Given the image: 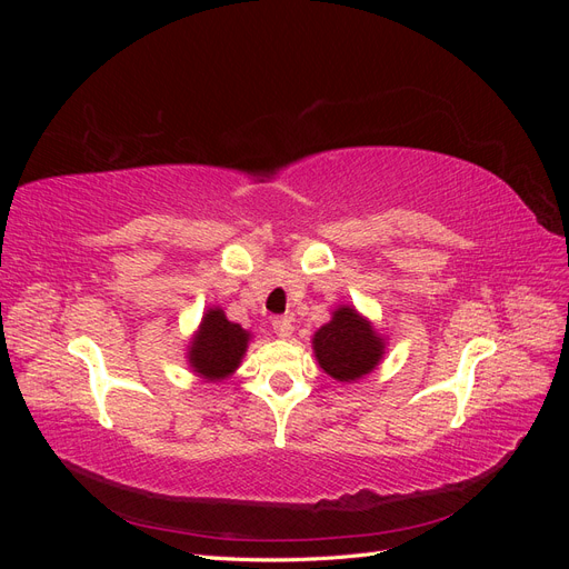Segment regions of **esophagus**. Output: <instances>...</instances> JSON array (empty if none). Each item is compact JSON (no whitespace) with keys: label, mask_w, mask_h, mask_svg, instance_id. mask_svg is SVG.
Wrapping results in <instances>:
<instances>
[{"label":"esophagus","mask_w":569,"mask_h":569,"mask_svg":"<svg viewBox=\"0 0 569 569\" xmlns=\"http://www.w3.org/2000/svg\"><path fill=\"white\" fill-rule=\"evenodd\" d=\"M272 330L278 337L287 339V337H291V332H295V325H291V320L287 316H278V318H272Z\"/></svg>","instance_id":"esophagus-1"}]
</instances>
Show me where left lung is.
I'll return each mask as SVG.
<instances>
[{
  "instance_id": "8db88e82",
  "label": "left lung",
  "mask_w": 569,
  "mask_h": 569,
  "mask_svg": "<svg viewBox=\"0 0 569 569\" xmlns=\"http://www.w3.org/2000/svg\"><path fill=\"white\" fill-rule=\"evenodd\" d=\"M313 351L320 368L339 382H353L380 363L385 343L368 320L353 308H337L332 320L313 337Z\"/></svg>"
}]
</instances>
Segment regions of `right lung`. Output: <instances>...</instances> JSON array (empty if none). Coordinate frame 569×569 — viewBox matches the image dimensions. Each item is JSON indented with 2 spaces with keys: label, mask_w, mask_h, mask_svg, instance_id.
Segmentation results:
<instances>
[{
  "label": "right lung",
  "mask_w": 569,
  "mask_h": 569,
  "mask_svg": "<svg viewBox=\"0 0 569 569\" xmlns=\"http://www.w3.org/2000/svg\"><path fill=\"white\" fill-rule=\"evenodd\" d=\"M247 330H242L237 322H230L220 308H211L203 316L199 335L192 341L189 363L203 380H222L239 366L247 351Z\"/></svg>",
  "instance_id": "right-lung-1"
}]
</instances>
